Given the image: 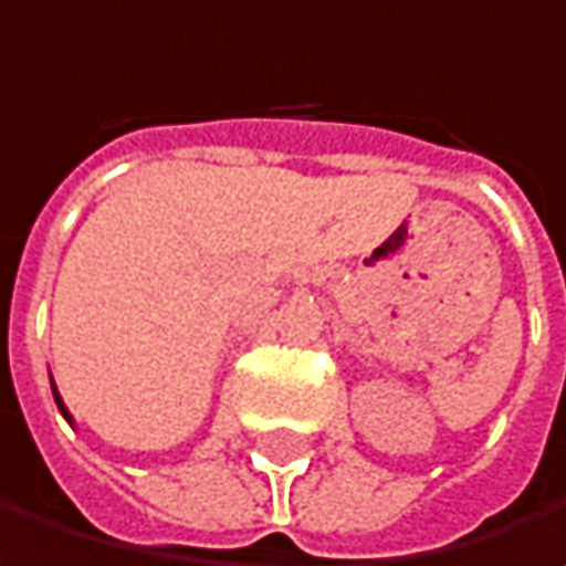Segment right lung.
Listing matches in <instances>:
<instances>
[{"instance_id": "add662e5", "label": "right lung", "mask_w": 566, "mask_h": 566, "mask_svg": "<svg viewBox=\"0 0 566 566\" xmlns=\"http://www.w3.org/2000/svg\"><path fill=\"white\" fill-rule=\"evenodd\" d=\"M52 390H55V384H52ZM55 402H57V409H61V416H64V419L71 422V412H67V406L61 402V396H57V390H55Z\"/></svg>"}]
</instances>
